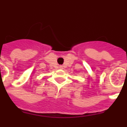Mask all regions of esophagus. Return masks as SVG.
<instances>
[{"label": "esophagus", "instance_id": "obj_1", "mask_svg": "<svg viewBox=\"0 0 127 127\" xmlns=\"http://www.w3.org/2000/svg\"><path fill=\"white\" fill-rule=\"evenodd\" d=\"M60 68H63V66H60Z\"/></svg>", "mask_w": 127, "mask_h": 127}]
</instances>
